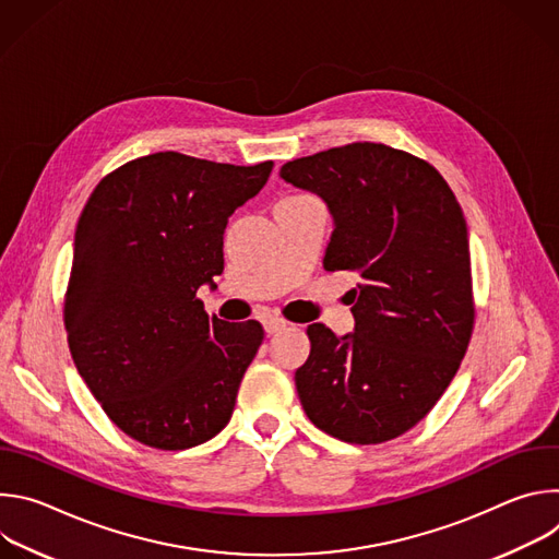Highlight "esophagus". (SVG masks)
Here are the masks:
<instances>
[{"label":"esophagus","mask_w":559,"mask_h":559,"mask_svg":"<svg viewBox=\"0 0 559 559\" xmlns=\"http://www.w3.org/2000/svg\"><path fill=\"white\" fill-rule=\"evenodd\" d=\"M265 332L267 334H276V332H281V330H285L289 323L287 321H283V318H276V316H270V318H265Z\"/></svg>","instance_id":"34e87169"}]
</instances>
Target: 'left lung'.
<instances>
[{
  "mask_svg": "<svg viewBox=\"0 0 559 559\" xmlns=\"http://www.w3.org/2000/svg\"><path fill=\"white\" fill-rule=\"evenodd\" d=\"M281 177L334 214L325 270L360 274L347 292L356 332L307 328L296 369L307 418L349 444L414 429L451 384L473 334L475 302L462 207L425 158L358 141L294 158Z\"/></svg>",
  "mask_w": 559,
  "mask_h": 559,
  "instance_id": "obj_1",
  "label": "left lung"
}]
</instances>
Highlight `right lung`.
I'll use <instances>...</instances> for the list:
<instances>
[{"mask_svg": "<svg viewBox=\"0 0 559 559\" xmlns=\"http://www.w3.org/2000/svg\"><path fill=\"white\" fill-rule=\"evenodd\" d=\"M272 166L154 152L106 175L79 216L68 347L106 416L145 447L183 451L231 418L265 332L210 318L197 289L223 272L227 218Z\"/></svg>", "mask_w": 559, "mask_h": 559, "instance_id": "add662e5", "label": "right lung"}]
</instances>
